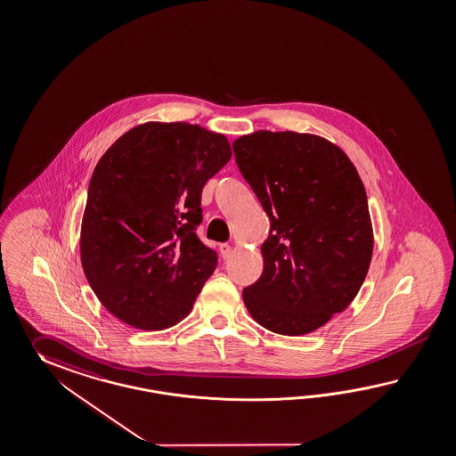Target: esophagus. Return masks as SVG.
Returning a JSON list of instances; mask_svg holds the SVG:
<instances>
[{
	"mask_svg": "<svg viewBox=\"0 0 456 456\" xmlns=\"http://www.w3.org/2000/svg\"><path fill=\"white\" fill-rule=\"evenodd\" d=\"M219 250H221V256L224 258H227V256H231V252H232V247L229 244H221L219 245Z\"/></svg>",
	"mask_w": 456,
	"mask_h": 456,
	"instance_id": "esophagus-1",
	"label": "esophagus"
}]
</instances>
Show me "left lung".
<instances>
[{"label":"left lung","mask_w":456,"mask_h":456,"mask_svg":"<svg viewBox=\"0 0 456 456\" xmlns=\"http://www.w3.org/2000/svg\"><path fill=\"white\" fill-rule=\"evenodd\" d=\"M270 219L264 272L242 291L264 328L318 330L354 300L372 256L366 189L351 159L316 134L260 130L232 143Z\"/></svg>","instance_id":"8db88e82"}]
</instances>
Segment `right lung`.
<instances>
[{
  "instance_id": "right-lung-1",
  "label": "right lung",
  "mask_w": 456,
  "mask_h": 456,
  "mask_svg": "<svg viewBox=\"0 0 456 456\" xmlns=\"http://www.w3.org/2000/svg\"><path fill=\"white\" fill-rule=\"evenodd\" d=\"M224 134L189 123H145L94 169L80 232L82 267L102 305L138 330L188 314L217 252L200 242L202 188L231 159Z\"/></svg>"
}]
</instances>
